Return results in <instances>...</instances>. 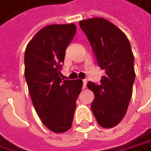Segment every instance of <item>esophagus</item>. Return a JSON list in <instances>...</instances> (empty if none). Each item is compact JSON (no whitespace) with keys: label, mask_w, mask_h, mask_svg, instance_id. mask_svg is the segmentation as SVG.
Segmentation results:
<instances>
[{"label":"esophagus","mask_w":151,"mask_h":151,"mask_svg":"<svg viewBox=\"0 0 151 151\" xmlns=\"http://www.w3.org/2000/svg\"><path fill=\"white\" fill-rule=\"evenodd\" d=\"M86 84H87V80L86 79H84L83 80V89H85L86 87Z\"/></svg>","instance_id":"1"}]
</instances>
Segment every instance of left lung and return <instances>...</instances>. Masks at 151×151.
<instances>
[{
	"instance_id": "left-lung-1",
	"label": "left lung",
	"mask_w": 151,
	"mask_h": 151,
	"mask_svg": "<svg viewBox=\"0 0 151 151\" xmlns=\"http://www.w3.org/2000/svg\"><path fill=\"white\" fill-rule=\"evenodd\" d=\"M99 66L105 71L100 84L87 83L94 93L91 111L98 124L112 128L124 116L135 80L134 55L130 41L117 27L104 18L79 21Z\"/></svg>"
}]
</instances>
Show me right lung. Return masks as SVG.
I'll list each match as a JSON object with an SVG mask.
<instances>
[{"label": "right lung", "mask_w": 151, "mask_h": 151, "mask_svg": "<svg viewBox=\"0 0 151 151\" xmlns=\"http://www.w3.org/2000/svg\"><path fill=\"white\" fill-rule=\"evenodd\" d=\"M73 23L40 29L25 51V78L35 111L44 125L63 133L73 124L76 100L83 81L62 80L65 49L76 34Z\"/></svg>", "instance_id": "add662e5"}]
</instances>
